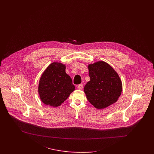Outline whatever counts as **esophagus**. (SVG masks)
Masks as SVG:
<instances>
[{"label": "esophagus", "instance_id": "esophagus-1", "mask_svg": "<svg viewBox=\"0 0 154 154\" xmlns=\"http://www.w3.org/2000/svg\"><path fill=\"white\" fill-rule=\"evenodd\" d=\"M83 87H84V85H83L82 84H79V85H78V88L79 89H80V90L82 89Z\"/></svg>", "mask_w": 154, "mask_h": 154}]
</instances>
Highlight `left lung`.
<instances>
[{"mask_svg":"<svg viewBox=\"0 0 154 154\" xmlns=\"http://www.w3.org/2000/svg\"><path fill=\"white\" fill-rule=\"evenodd\" d=\"M88 67L90 81L84 90L88 101L97 109L115 103L122 92V82L118 73L101 60L89 64Z\"/></svg>","mask_w":154,"mask_h":154,"instance_id":"obj_1","label":"left lung"}]
</instances>
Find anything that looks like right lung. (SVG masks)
I'll return each instance as SVG.
<instances>
[{"label":"right lung","mask_w":154,"mask_h":154,"mask_svg":"<svg viewBox=\"0 0 154 154\" xmlns=\"http://www.w3.org/2000/svg\"><path fill=\"white\" fill-rule=\"evenodd\" d=\"M66 66L60 62L51 63L42 73L38 87L41 101L47 106H60L75 90Z\"/></svg>","instance_id":"add662e5"}]
</instances>
